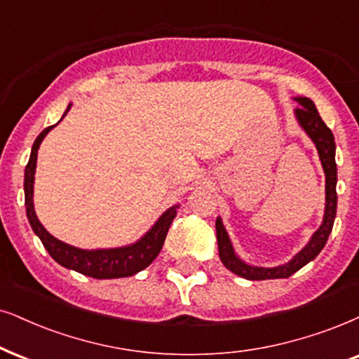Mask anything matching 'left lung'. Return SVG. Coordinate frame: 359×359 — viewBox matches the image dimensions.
Returning <instances> with one entry per match:
<instances>
[{
  "mask_svg": "<svg viewBox=\"0 0 359 359\" xmlns=\"http://www.w3.org/2000/svg\"><path fill=\"white\" fill-rule=\"evenodd\" d=\"M294 101L300 104V107L294 109L298 124L303 127V130L308 134V137L313 140L318 151L321 165H323L326 177V203H325V217L323 224L320 229L313 233L310 242L294 255L292 260L285 265L273 266V269H263V266H253L240 260L235 253L232 242H230L229 233H226L222 219L219 217L215 222L217 229V242H219V255L220 260L230 271L235 275L242 276L247 280H273V278H288L294 271H298L306 263L315 260L316 255L323 250L325 243L328 242V237L333 229L334 217H337V161H334V137L330 127L321 119L315 104L308 97H294Z\"/></svg>",
  "mask_w": 359,
  "mask_h": 359,
  "instance_id": "1",
  "label": "left lung"
}]
</instances>
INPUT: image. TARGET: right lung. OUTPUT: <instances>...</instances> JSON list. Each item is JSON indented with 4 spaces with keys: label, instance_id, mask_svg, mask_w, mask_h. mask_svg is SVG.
Returning <instances> with one entry per match:
<instances>
[{
    "label": "right lung",
    "instance_id": "right-lung-1",
    "mask_svg": "<svg viewBox=\"0 0 359 359\" xmlns=\"http://www.w3.org/2000/svg\"><path fill=\"white\" fill-rule=\"evenodd\" d=\"M71 109V104L67 106L66 112L62 114L65 117L67 111ZM61 117V121H62ZM54 126H49L36 137L33 149H31L29 162L25 169V205L26 215H28L31 229L38 235L44 248H46L49 255L56 260L59 265L66 266L69 270H76L86 276H93V278H122V276L135 275L137 271L144 270L146 266L156 260V257L161 253L162 245L165 242L167 232L172 220L175 219L177 208L179 205L170 207L161 215L156 224L142 238L133 245L119 248H102V250H83V248H76L72 245H67L61 240L54 238L51 233L41 225L34 212L33 203V190H34V172H36V161H38V149L46 137V134L53 129Z\"/></svg>",
    "mask_w": 359,
    "mask_h": 359
}]
</instances>
